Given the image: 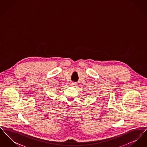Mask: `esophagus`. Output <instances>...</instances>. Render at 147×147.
Masks as SVG:
<instances>
[{"mask_svg": "<svg viewBox=\"0 0 147 147\" xmlns=\"http://www.w3.org/2000/svg\"><path fill=\"white\" fill-rule=\"evenodd\" d=\"M71 86H73V87H77V85H78V83H71Z\"/></svg>", "mask_w": 147, "mask_h": 147, "instance_id": "esophagus-1", "label": "esophagus"}]
</instances>
